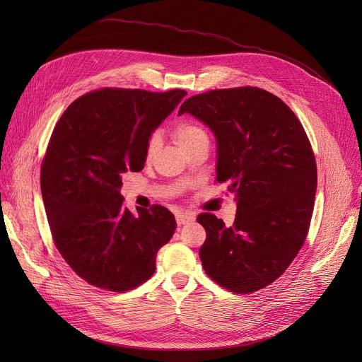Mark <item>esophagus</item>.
I'll use <instances>...</instances> for the list:
<instances>
[{
    "instance_id": "34e87169",
    "label": "esophagus",
    "mask_w": 362,
    "mask_h": 362,
    "mask_svg": "<svg viewBox=\"0 0 362 362\" xmlns=\"http://www.w3.org/2000/svg\"><path fill=\"white\" fill-rule=\"evenodd\" d=\"M176 221H177L179 226H183V224L195 221V216L187 214V213H177V214H176Z\"/></svg>"
}]
</instances>
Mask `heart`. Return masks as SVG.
<instances>
[{"label":"heart","mask_w":362,"mask_h":362,"mask_svg":"<svg viewBox=\"0 0 362 362\" xmlns=\"http://www.w3.org/2000/svg\"><path fill=\"white\" fill-rule=\"evenodd\" d=\"M175 138H176L179 146L183 149V148L189 146V145L199 141V139L206 138V133L197 123L180 122L175 127ZM160 146H161L160 135H158V133H152V135L148 139V142H146V148H145L146 158L148 160L154 158L157 156V152L160 151Z\"/></svg>","instance_id":"heart-1"}]
</instances>
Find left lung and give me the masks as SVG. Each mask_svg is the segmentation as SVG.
Listing matches in <instances>:
<instances>
[{
	"label": "left lung",
	"mask_w": 362,
	"mask_h": 362,
	"mask_svg": "<svg viewBox=\"0 0 362 362\" xmlns=\"http://www.w3.org/2000/svg\"><path fill=\"white\" fill-rule=\"evenodd\" d=\"M185 112L214 133L216 180L229 185L238 205L230 227L198 216L202 267L235 293L257 292L284 273L308 233L317 165L307 133L280 98L252 86L195 95Z\"/></svg>",
	"instance_id": "8db88e82"
}]
</instances>
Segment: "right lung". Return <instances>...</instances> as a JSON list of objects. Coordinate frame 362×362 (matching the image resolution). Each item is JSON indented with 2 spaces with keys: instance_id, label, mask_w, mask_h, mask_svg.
I'll use <instances>...</instances> for the list:
<instances>
[{
  "instance_id": "obj_1",
  "label": "right lung",
  "mask_w": 362,
  "mask_h": 362,
  "mask_svg": "<svg viewBox=\"0 0 362 362\" xmlns=\"http://www.w3.org/2000/svg\"><path fill=\"white\" fill-rule=\"evenodd\" d=\"M186 95L105 88L71 103L54 127L41 168L52 239L73 272L93 286L124 292L156 272L176 229L167 208L123 204L122 176L141 171L154 130Z\"/></svg>"
}]
</instances>
